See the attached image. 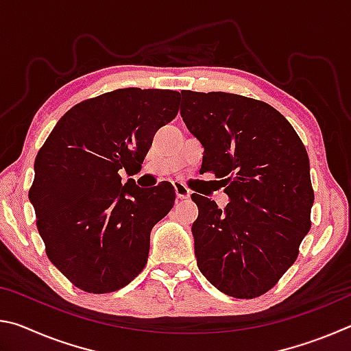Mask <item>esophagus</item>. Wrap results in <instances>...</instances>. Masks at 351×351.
Returning <instances> with one entry per match:
<instances>
[{"label": "esophagus", "mask_w": 351, "mask_h": 351, "mask_svg": "<svg viewBox=\"0 0 351 351\" xmlns=\"http://www.w3.org/2000/svg\"><path fill=\"white\" fill-rule=\"evenodd\" d=\"M173 187H175V193H176L178 199H189L190 198V190L184 186L182 182L175 181Z\"/></svg>", "instance_id": "1"}]
</instances>
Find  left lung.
I'll return each mask as SVG.
<instances>
[{"label":"left lung","mask_w":351,"mask_h":351,"mask_svg":"<svg viewBox=\"0 0 351 351\" xmlns=\"http://www.w3.org/2000/svg\"><path fill=\"white\" fill-rule=\"evenodd\" d=\"M181 117L204 147L230 203L192 195V226L203 276L235 299L268 293L299 255L311 228L314 190L306 148L271 105L230 93L181 91Z\"/></svg>","instance_id":"obj_1"}]
</instances>
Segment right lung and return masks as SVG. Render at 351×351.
Returning a JSON list of instances; mask_svg holds the SVG:
<instances>
[{
    "label": "right lung",
    "mask_w": 351,
    "mask_h": 351,
    "mask_svg": "<svg viewBox=\"0 0 351 351\" xmlns=\"http://www.w3.org/2000/svg\"><path fill=\"white\" fill-rule=\"evenodd\" d=\"M178 91L123 88L74 105L35 158L29 199L47 258L86 293L125 287L144 269L153 226L175 204L164 181L141 189L134 173L153 136L180 110Z\"/></svg>",
    "instance_id": "obj_1"
}]
</instances>
